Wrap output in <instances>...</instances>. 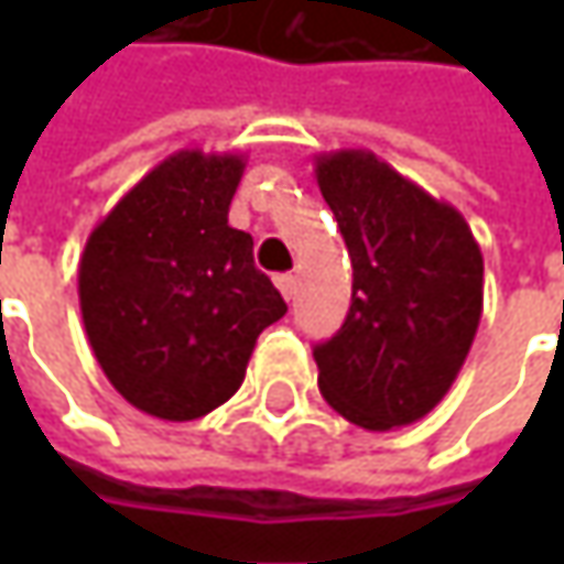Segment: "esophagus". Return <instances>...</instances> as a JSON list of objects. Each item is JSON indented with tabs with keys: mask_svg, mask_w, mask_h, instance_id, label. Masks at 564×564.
<instances>
[{
	"mask_svg": "<svg viewBox=\"0 0 564 564\" xmlns=\"http://www.w3.org/2000/svg\"><path fill=\"white\" fill-rule=\"evenodd\" d=\"M275 285H279V292L285 301H294V294H297V279H294L292 272H285V275H275Z\"/></svg>",
	"mask_w": 564,
	"mask_h": 564,
	"instance_id": "obj_1",
	"label": "esophagus"
}]
</instances>
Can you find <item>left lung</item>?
Segmentation results:
<instances>
[{
    "label": "left lung",
    "instance_id": "left-lung-1",
    "mask_svg": "<svg viewBox=\"0 0 564 564\" xmlns=\"http://www.w3.org/2000/svg\"><path fill=\"white\" fill-rule=\"evenodd\" d=\"M351 257V307L314 348L319 392L364 430L408 426L452 389L484 314V253L465 216L370 150L316 156Z\"/></svg>",
    "mask_w": 564,
    "mask_h": 564
}]
</instances>
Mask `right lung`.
<instances>
[{"instance_id":"add662e5","label":"right lung","mask_w":564,"mask_h":564,"mask_svg":"<svg viewBox=\"0 0 564 564\" xmlns=\"http://www.w3.org/2000/svg\"><path fill=\"white\" fill-rule=\"evenodd\" d=\"M245 156L178 150L87 238L80 316L121 399L160 421H197L245 382L257 336L285 316L253 238L228 226Z\"/></svg>"}]
</instances>
